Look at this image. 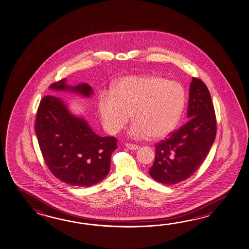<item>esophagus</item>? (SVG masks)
<instances>
[{"mask_svg": "<svg viewBox=\"0 0 249 249\" xmlns=\"http://www.w3.org/2000/svg\"><path fill=\"white\" fill-rule=\"evenodd\" d=\"M125 146H126V148H128V149H130V150H136V149L139 148V146H138V145H135V144L126 143L125 144Z\"/></svg>", "mask_w": 249, "mask_h": 249, "instance_id": "34e87169", "label": "esophagus"}]
</instances>
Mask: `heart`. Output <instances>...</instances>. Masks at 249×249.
<instances>
[{"label": "heart", "instance_id": "obj_1", "mask_svg": "<svg viewBox=\"0 0 249 249\" xmlns=\"http://www.w3.org/2000/svg\"><path fill=\"white\" fill-rule=\"evenodd\" d=\"M184 105L181 85L155 75L129 76L101 94L99 112L106 130L117 134L130 119L128 135L136 140L169 135L178 123Z\"/></svg>", "mask_w": 249, "mask_h": 249}]
</instances>
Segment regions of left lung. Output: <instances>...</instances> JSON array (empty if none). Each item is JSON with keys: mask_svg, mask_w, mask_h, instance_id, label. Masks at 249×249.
<instances>
[{"mask_svg": "<svg viewBox=\"0 0 249 249\" xmlns=\"http://www.w3.org/2000/svg\"><path fill=\"white\" fill-rule=\"evenodd\" d=\"M187 123L156 144V157L149 175L158 183L175 184L196 172L216 136L217 123L209 90L192 78L188 102Z\"/></svg>", "mask_w": 249, "mask_h": 249, "instance_id": "8db88e82", "label": "left lung"}]
</instances>
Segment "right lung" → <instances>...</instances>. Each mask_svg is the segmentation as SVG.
Segmentation results:
<instances>
[{
	"instance_id": "1",
	"label": "right lung",
	"mask_w": 249,
	"mask_h": 249,
	"mask_svg": "<svg viewBox=\"0 0 249 249\" xmlns=\"http://www.w3.org/2000/svg\"><path fill=\"white\" fill-rule=\"evenodd\" d=\"M49 88L71 91L87 98L93 92L88 84L70 87L66 79ZM35 130L46 165L62 182L89 187L108 174L117 139L96 135L82 117L71 114L60 98L46 95L40 101Z\"/></svg>"
}]
</instances>
